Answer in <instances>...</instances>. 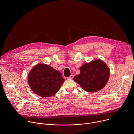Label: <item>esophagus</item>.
I'll return each mask as SVG.
<instances>
[{
	"instance_id": "esophagus-1",
	"label": "esophagus",
	"mask_w": 134,
	"mask_h": 134,
	"mask_svg": "<svg viewBox=\"0 0 134 134\" xmlns=\"http://www.w3.org/2000/svg\"><path fill=\"white\" fill-rule=\"evenodd\" d=\"M73 77H74V75H71L69 76V77H67V79H72Z\"/></svg>"
}]
</instances>
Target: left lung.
Masks as SVG:
<instances>
[{"label":"left lung","instance_id":"obj_1","mask_svg":"<svg viewBox=\"0 0 134 134\" xmlns=\"http://www.w3.org/2000/svg\"><path fill=\"white\" fill-rule=\"evenodd\" d=\"M80 74L75 76L74 81L87 92H95L107 84L110 76L107 65L100 59L86 63L80 68Z\"/></svg>","mask_w":134,"mask_h":134}]
</instances>
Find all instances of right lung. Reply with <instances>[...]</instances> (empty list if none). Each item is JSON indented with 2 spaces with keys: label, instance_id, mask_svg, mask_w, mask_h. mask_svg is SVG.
I'll list each match as a JSON object with an SVG mask.
<instances>
[{
  "label": "right lung",
  "instance_id": "right-lung-1",
  "mask_svg": "<svg viewBox=\"0 0 134 134\" xmlns=\"http://www.w3.org/2000/svg\"><path fill=\"white\" fill-rule=\"evenodd\" d=\"M64 81L59 71L46 64L35 66L28 75V83L32 91L43 98L55 95Z\"/></svg>",
  "mask_w": 134,
  "mask_h": 134
}]
</instances>
